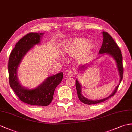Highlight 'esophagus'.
<instances>
[{
    "label": "esophagus",
    "instance_id": "obj_1",
    "mask_svg": "<svg viewBox=\"0 0 132 132\" xmlns=\"http://www.w3.org/2000/svg\"><path fill=\"white\" fill-rule=\"evenodd\" d=\"M76 72L75 71H73V70H70V71L68 72V77H73L75 76Z\"/></svg>",
    "mask_w": 132,
    "mask_h": 132
}]
</instances>
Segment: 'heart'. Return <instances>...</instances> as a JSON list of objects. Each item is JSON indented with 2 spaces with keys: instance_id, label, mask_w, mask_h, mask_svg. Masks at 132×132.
<instances>
[{
  "instance_id": "obj_1",
  "label": "heart",
  "mask_w": 132,
  "mask_h": 132,
  "mask_svg": "<svg viewBox=\"0 0 132 132\" xmlns=\"http://www.w3.org/2000/svg\"><path fill=\"white\" fill-rule=\"evenodd\" d=\"M95 45L85 38H74L65 41L63 43V52L67 56L77 55L78 62H82L87 59L94 53Z\"/></svg>"
}]
</instances>
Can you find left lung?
<instances>
[{
	"label": "left lung",
	"mask_w": 132,
	"mask_h": 132,
	"mask_svg": "<svg viewBox=\"0 0 132 132\" xmlns=\"http://www.w3.org/2000/svg\"><path fill=\"white\" fill-rule=\"evenodd\" d=\"M102 36H103V42L101 49L99 50V54H105L108 55H110L112 56L117 64V66L118 68V70L119 74L120 76V81L118 85L116 87V88L114 89V91L112 94L103 99L101 100H89L85 97L82 94V86L81 83L79 82L78 80H76V87L77 92V95L79 99L81 100L83 103L87 105H92V104H96L100 102H104L106 100L110 98L112 96H113L115 93L117 92V89L119 87V86L120 84V83L123 79V56H122L121 50L118 47V45L115 43L112 37L110 36L106 32H102ZM90 64H85L84 65H82L79 67V71H85L88 67L89 65Z\"/></svg>",
	"instance_id": "8db88e82"
}]
</instances>
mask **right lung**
I'll list each match as a JSON object with an SVG mask.
<instances>
[{"label":"right lung","mask_w":132,"mask_h":132,"mask_svg":"<svg viewBox=\"0 0 132 132\" xmlns=\"http://www.w3.org/2000/svg\"><path fill=\"white\" fill-rule=\"evenodd\" d=\"M43 35L29 33L16 44L9 56L8 73L9 85L20 100L29 105L46 106L52 101L54 91L62 82L63 73L60 72L48 77L41 84L33 89L23 87L17 77L18 67L22 59L35 45L40 44Z\"/></svg>","instance_id":"right-lung-1"}]
</instances>
